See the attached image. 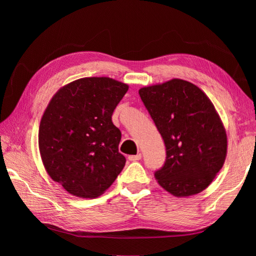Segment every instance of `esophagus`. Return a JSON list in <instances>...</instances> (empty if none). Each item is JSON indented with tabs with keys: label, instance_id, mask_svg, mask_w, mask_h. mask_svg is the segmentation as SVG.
Masks as SVG:
<instances>
[{
	"label": "esophagus",
	"instance_id": "obj_1",
	"mask_svg": "<svg viewBox=\"0 0 256 256\" xmlns=\"http://www.w3.org/2000/svg\"><path fill=\"white\" fill-rule=\"evenodd\" d=\"M140 158H142V154H140V153H138V154H136V155L128 156V160H131V162H136V160H140Z\"/></svg>",
	"mask_w": 256,
	"mask_h": 256
}]
</instances>
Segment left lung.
<instances>
[{
  "label": "left lung",
  "instance_id": "left-lung-1",
  "mask_svg": "<svg viewBox=\"0 0 256 256\" xmlns=\"http://www.w3.org/2000/svg\"><path fill=\"white\" fill-rule=\"evenodd\" d=\"M138 94L166 148L157 182L177 197L202 192L226 155V134L214 104L198 86L180 79L145 86Z\"/></svg>",
  "mask_w": 256,
  "mask_h": 256
}]
</instances>
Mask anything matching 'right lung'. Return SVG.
<instances>
[{
	"label": "right lung",
	"mask_w": 256,
	"mask_h": 256,
	"mask_svg": "<svg viewBox=\"0 0 256 256\" xmlns=\"http://www.w3.org/2000/svg\"><path fill=\"white\" fill-rule=\"evenodd\" d=\"M128 86L106 77L76 80L54 96L42 118L38 144L47 172L69 194L96 198L125 165L112 114Z\"/></svg>",
	"instance_id": "add662e5"
}]
</instances>
